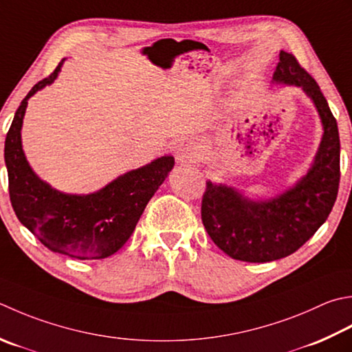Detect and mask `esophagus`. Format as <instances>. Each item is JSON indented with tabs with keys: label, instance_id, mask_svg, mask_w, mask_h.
Returning <instances> with one entry per match:
<instances>
[{
	"label": "esophagus",
	"instance_id": "1",
	"mask_svg": "<svg viewBox=\"0 0 352 352\" xmlns=\"http://www.w3.org/2000/svg\"><path fill=\"white\" fill-rule=\"evenodd\" d=\"M195 151L189 142H182L175 149V160L178 164H188L194 162Z\"/></svg>",
	"mask_w": 352,
	"mask_h": 352
}]
</instances>
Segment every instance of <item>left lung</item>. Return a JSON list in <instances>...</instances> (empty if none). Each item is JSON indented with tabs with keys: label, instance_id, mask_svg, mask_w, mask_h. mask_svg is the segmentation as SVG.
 <instances>
[{
	"label": "left lung",
	"instance_id": "left-lung-1",
	"mask_svg": "<svg viewBox=\"0 0 352 352\" xmlns=\"http://www.w3.org/2000/svg\"><path fill=\"white\" fill-rule=\"evenodd\" d=\"M272 82L302 88L318 109L323 134L311 168L276 197L252 199L232 186L206 183V232L226 254L245 263H270L294 253L327 221L339 192V128L318 82L284 50Z\"/></svg>",
	"mask_w": 352,
	"mask_h": 352
}]
</instances>
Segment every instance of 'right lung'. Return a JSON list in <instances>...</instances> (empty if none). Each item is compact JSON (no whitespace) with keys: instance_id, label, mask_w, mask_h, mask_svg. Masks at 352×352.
Instances as JSON below:
<instances>
[{"instance_id":"add662e5","label":"right lung","mask_w":352,"mask_h":352,"mask_svg":"<svg viewBox=\"0 0 352 352\" xmlns=\"http://www.w3.org/2000/svg\"><path fill=\"white\" fill-rule=\"evenodd\" d=\"M65 59L39 80L21 102L6 135L4 162L12 208L48 250L76 259H103L133 235L149 199L174 168V157H158L139 169L119 175L105 188L87 195L65 194L34 174L21 142V128L32 96L58 78Z\"/></svg>"}]
</instances>
